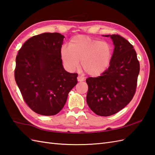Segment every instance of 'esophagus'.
<instances>
[{
  "label": "esophagus",
  "mask_w": 155,
  "mask_h": 155,
  "mask_svg": "<svg viewBox=\"0 0 155 155\" xmlns=\"http://www.w3.org/2000/svg\"><path fill=\"white\" fill-rule=\"evenodd\" d=\"M77 80H78V81H79V82L83 81L84 80V78L83 77H82V76L78 75V77H77Z\"/></svg>",
  "instance_id": "esophagus-1"
}]
</instances>
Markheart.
I'll use <instances>...</instances> for the list:
<instances>
[{"label": "heart", "mask_w": 155, "mask_h": 155, "mask_svg": "<svg viewBox=\"0 0 155 155\" xmlns=\"http://www.w3.org/2000/svg\"><path fill=\"white\" fill-rule=\"evenodd\" d=\"M112 54V47L108 42L84 35L76 36L69 42V47L62 46L61 49V59L68 71L76 70L81 61L84 71L94 77L107 71Z\"/></svg>", "instance_id": "b5f03b06"}]
</instances>
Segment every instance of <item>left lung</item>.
<instances>
[{
  "label": "left lung",
  "instance_id": "obj_1",
  "mask_svg": "<svg viewBox=\"0 0 155 155\" xmlns=\"http://www.w3.org/2000/svg\"><path fill=\"white\" fill-rule=\"evenodd\" d=\"M110 37L114 46L110 66L97 77H88L87 103L95 114L108 117L130 103L137 88L139 62L133 46L118 35Z\"/></svg>",
  "mask_w": 155,
  "mask_h": 155
}]
</instances>
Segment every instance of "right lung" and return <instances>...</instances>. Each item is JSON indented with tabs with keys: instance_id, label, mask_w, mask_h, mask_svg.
<instances>
[{
	"instance_id": "obj_1",
	"label": "right lung",
	"mask_w": 155,
	"mask_h": 155,
	"mask_svg": "<svg viewBox=\"0 0 155 155\" xmlns=\"http://www.w3.org/2000/svg\"><path fill=\"white\" fill-rule=\"evenodd\" d=\"M64 37L45 32L26 41L16 57L15 78L23 99L36 113L57 114L77 84V73L64 70L61 49Z\"/></svg>"
}]
</instances>
